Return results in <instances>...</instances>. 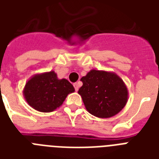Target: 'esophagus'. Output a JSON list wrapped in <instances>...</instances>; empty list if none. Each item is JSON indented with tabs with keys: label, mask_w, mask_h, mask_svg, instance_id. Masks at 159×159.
I'll list each match as a JSON object with an SVG mask.
<instances>
[{
	"label": "esophagus",
	"mask_w": 159,
	"mask_h": 159,
	"mask_svg": "<svg viewBox=\"0 0 159 159\" xmlns=\"http://www.w3.org/2000/svg\"><path fill=\"white\" fill-rule=\"evenodd\" d=\"M73 86H74L75 91H76V92H77V91H78V88H79V83H77V82H76V83H74V84H73Z\"/></svg>",
	"instance_id": "1"
}]
</instances>
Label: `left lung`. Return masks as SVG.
Returning <instances> with one entry per match:
<instances>
[{
    "label": "left lung",
    "instance_id": "obj_1",
    "mask_svg": "<svg viewBox=\"0 0 159 159\" xmlns=\"http://www.w3.org/2000/svg\"><path fill=\"white\" fill-rule=\"evenodd\" d=\"M78 90L90 114L98 118L116 116L125 106L129 92L125 83L113 72L92 69L81 78Z\"/></svg>",
    "mask_w": 159,
    "mask_h": 159
}]
</instances>
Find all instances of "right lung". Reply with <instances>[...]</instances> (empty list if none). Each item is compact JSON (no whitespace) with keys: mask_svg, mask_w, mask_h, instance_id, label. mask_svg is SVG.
<instances>
[{"mask_svg":"<svg viewBox=\"0 0 159 159\" xmlns=\"http://www.w3.org/2000/svg\"><path fill=\"white\" fill-rule=\"evenodd\" d=\"M75 92L67 79H58L54 71L34 74L24 87L26 102L40 112H52L62 106L67 95Z\"/></svg>","mask_w":159,"mask_h":159,"instance_id":"obj_1","label":"right lung"}]
</instances>
